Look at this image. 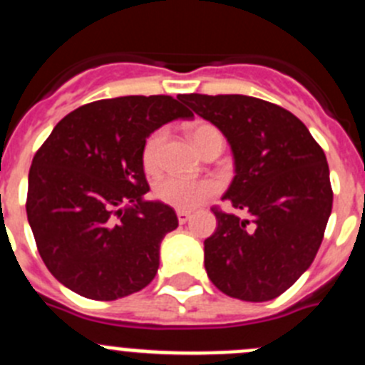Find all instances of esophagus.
Segmentation results:
<instances>
[{
	"label": "esophagus",
	"mask_w": 365,
	"mask_h": 365,
	"mask_svg": "<svg viewBox=\"0 0 365 365\" xmlns=\"http://www.w3.org/2000/svg\"><path fill=\"white\" fill-rule=\"evenodd\" d=\"M190 217H192V212H188V210H177V219H179L180 225H185V222L188 221Z\"/></svg>",
	"instance_id": "1"
}]
</instances>
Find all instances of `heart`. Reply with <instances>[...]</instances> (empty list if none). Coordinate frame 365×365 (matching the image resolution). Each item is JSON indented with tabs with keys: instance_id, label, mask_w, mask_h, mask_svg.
Segmentation results:
<instances>
[{
	"instance_id": "b5f03b06",
	"label": "heart",
	"mask_w": 365,
	"mask_h": 365,
	"mask_svg": "<svg viewBox=\"0 0 365 365\" xmlns=\"http://www.w3.org/2000/svg\"><path fill=\"white\" fill-rule=\"evenodd\" d=\"M188 135L192 138L193 146L199 151L205 150L212 140L222 138L215 125L206 124V122H195L188 128ZM166 140V130L159 128L146 138L143 148V164L148 172H153L159 166L160 150ZM219 185L214 179H185V177L168 175L157 180L155 185V195L164 205H170L179 210H192L206 199L215 195Z\"/></svg>"
}]
</instances>
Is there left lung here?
I'll list each match as a JSON object with an SVG mask.
<instances>
[{
  "instance_id": "obj_1",
  "label": "left lung",
  "mask_w": 365,
  "mask_h": 365,
  "mask_svg": "<svg viewBox=\"0 0 365 365\" xmlns=\"http://www.w3.org/2000/svg\"><path fill=\"white\" fill-rule=\"evenodd\" d=\"M227 137L235 175L222 195L247 219L214 206L205 269L230 298L269 302L311 267L333 208L324 150L291 111L245 95H180Z\"/></svg>"
}]
</instances>
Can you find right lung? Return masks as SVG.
<instances>
[{
    "label": "right lung",
    "mask_w": 365,
    "mask_h": 365,
    "mask_svg": "<svg viewBox=\"0 0 365 365\" xmlns=\"http://www.w3.org/2000/svg\"><path fill=\"white\" fill-rule=\"evenodd\" d=\"M190 117L173 96L137 95L96 100L54 125L29 170L27 219L62 285L111 302L155 278L160 241L179 219L172 206L144 201L143 148L163 124Z\"/></svg>",
    "instance_id": "right-lung-1"
}]
</instances>
